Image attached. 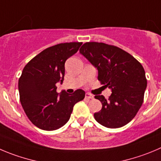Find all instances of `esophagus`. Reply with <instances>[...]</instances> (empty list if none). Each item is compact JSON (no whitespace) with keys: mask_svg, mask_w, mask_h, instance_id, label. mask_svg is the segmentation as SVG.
Returning a JSON list of instances; mask_svg holds the SVG:
<instances>
[{"mask_svg":"<svg viewBox=\"0 0 161 161\" xmlns=\"http://www.w3.org/2000/svg\"><path fill=\"white\" fill-rule=\"evenodd\" d=\"M86 97L88 99H92L94 98V96H93L92 94H89V93H86Z\"/></svg>","mask_w":161,"mask_h":161,"instance_id":"esophagus-1","label":"esophagus"}]
</instances>
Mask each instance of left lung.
Segmentation results:
<instances>
[{"instance_id":"1","label":"left lung","mask_w":161,"mask_h":161,"mask_svg":"<svg viewBox=\"0 0 161 161\" xmlns=\"http://www.w3.org/2000/svg\"><path fill=\"white\" fill-rule=\"evenodd\" d=\"M79 52L97 67L101 84L112 90L108 99L94 96L103 104L101 110L94 114L96 121L111 129L128 124L142 106L147 86L141 63L118 47L104 43L87 42Z\"/></svg>"}]
</instances>
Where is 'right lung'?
<instances>
[{"mask_svg": "<svg viewBox=\"0 0 161 161\" xmlns=\"http://www.w3.org/2000/svg\"><path fill=\"white\" fill-rule=\"evenodd\" d=\"M82 42L63 43L44 49L25 65L18 82L19 101L28 119L43 130L62 127L70 119L74 106L85 97V91L57 93L63 83L66 60L78 52Z\"/></svg>", "mask_w": 161, "mask_h": 161, "instance_id": "add662e5", "label": "right lung"}]
</instances>
